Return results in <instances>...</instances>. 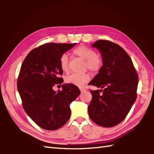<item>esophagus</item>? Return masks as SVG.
<instances>
[{"mask_svg": "<svg viewBox=\"0 0 154 154\" xmlns=\"http://www.w3.org/2000/svg\"><path fill=\"white\" fill-rule=\"evenodd\" d=\"M80 91H81V93H83V92H85V91H86V89H80Z\"/></svg>", "mask_w": 154, "mask_h": 154, "instance_id": "esophagus-1", "label": "esophagus"}]
</instances>
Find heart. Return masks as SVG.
I'll return each instance as SVG.
<instances>
[{
    "instance_id": "b5f03b06",
    "label": "heart",
    "mask_w": 154,
    "mask_h": 154,
    "mask_svg": "<svg viewBox=\"0 0 154 154\" xmlns=\"http://www.w3.org/2000/svg\"><path fill=\"white\" fill-rule=\"evenodd\" d=\"M74 55L85 60V66L93 72L99 71L103 65L102 60L97 55L96 52L93 49L85 45L78 46L73 51ZM60 65L61 70L67 72L69 70V60L66 54H63L60 59ZM90 80L89 73L77 74L73 73L65 78L67 83L72 84L77 87H83Z\"/></svg>"
}]
</instances>
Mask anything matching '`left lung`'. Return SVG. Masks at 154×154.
Instances as JSON below:
<instances>
[{"mask_svg":"<svg viewBox=\"0 0 154 154\" xmlns=\"http://www.w3.org/2000/svg\"><path fill=\"white\" fill-rule=\"evenodd\" d=\"M92 47L100 52L103 66L89 85L102 89L91 91L88 113L98 125L112 127L125 119L136 101L138 75L131 58L119 45L101 40Z\"/></svg>","mask_w":154,"mask_h":154,"instance_id":"obj_1","label":"left lung"}]
</instances>
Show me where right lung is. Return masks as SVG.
<instances>
[{
	"instance_id": "1",
	"label": "right lung",
	"mask_w": 154,
	"mask_h": 154,
	"mask_svg": "<svg viewBox=\"0 0 154 154\" xmlns=\"http://www.w3.org/2000/svg\"><path fill=\"white\" fill-rule=\"evenodd\" d=\"M76 43H48L32 50L23 61L17 88L25 112L40 128L47 130L60 128L69 119V105L81 91L72 84L62 85V91L53 89L63 80L60 59Z\"/></svg>"
}]
</instances>
